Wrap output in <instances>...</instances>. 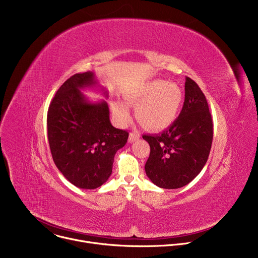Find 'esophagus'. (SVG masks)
Here are the masks:
<instances>
[{
    "mask_svg": "<svg viewBox=\"0 0 258 258\" xmlns=\"http://www.w3.org/2000/svg\"><path fill=\"white\" fill-rule=\"evenodd\" d=\"M140 139V135L137 133H131L128 137V143H134Z\"/></svg>",
    "mask_w": 258,
    "mask_h": 258,
    "instance_id": "1",
    "label": "esophagus"
}]
</instances>
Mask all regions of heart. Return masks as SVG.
<instances>
[{
    "label": "heart",
    "instance_id": "obj_1",
    "mask_svg": "<svg viewBox=\"0 0 258 258\" xmlns=\"http://www.w3.org/2000/svg\"><path fill=\"white\" fill-rule=\"evenodd\" d=\"M124 103L112 102V114L116 122L125 124L131 117L130 109H136V117L147 130L160 132L168 128L177 118L183 101L181 88L163 80L146 82L123 96Z\"/></svg>",
    "mask_w": 258,
    "mask_h": 258
}]
</instances>
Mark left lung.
Segmentation results:
<instances>
[{"mask_svg":"<svg viewBox=\"0 0 258 258\" xmlns=\"http://www.w3.org/2000/svg\"><path fill=\"white\" fill-rule=\"evenodd\" d=\"M213 124L206 98L190 78L185 83V102L176 120L161 135H144L150 145L145 171L162 189L188 185L209 156Z\"/></svg>","mask_w":258,"mask_h":258,"instance_id":"left-lung-1","label":"left lung"}]
</instances>
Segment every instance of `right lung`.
Here are the masks:
<instances>
[{"mask_svg": "<svg viewBox=\"0 0 258 258\" xmlns=\"http://www.w3.org/2000/svg\"><path fill=\"white\" fill-rule=\"evenodd\" d=\"M94 72L69 78L53 98L47 116L53 160L64 177L81 189H97L112 172L115 153L128 133L115 128L106 101L91 102L82 90L97 88ZM105 98L108 92L99 87Z\"/></svg>", "mask_w": 258, "mask_h": 258, "instance_id": "obj_1", "label": "right lung"}]
</instances>
